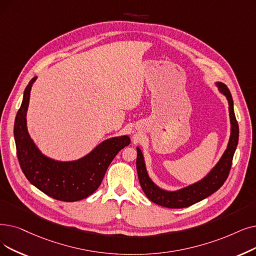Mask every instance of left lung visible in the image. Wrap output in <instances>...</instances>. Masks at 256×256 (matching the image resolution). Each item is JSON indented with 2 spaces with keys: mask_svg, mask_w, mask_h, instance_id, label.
Instances as JSON below:
<instances>
[{
  "mask_svg": "<svg viewBox=\"0 0 256 256\" xmlns=\"http://www.w3.org/2000/svg\"><path fill=\"white\" fill-rule=\"evenodd\" d=\"M216 86L218 88V91L226 96L229 104L231 132L226 150L214 168L202 180L181 188L179 190L168 192L162 190L150 180L146 168L143 154L141 150L137 148L136 168L139 182L142 190L152 202L168 208H185L202 201V200L216 192L228 178L232 165L233 154H234L238 143V124L234 110H233V99L229 88L222 82H216Z\"/></svg>",
  "mask_w": 256,
  "mask_h": 256,
  "instance_id": "obj_1",
  "label": "left lung"
}]
</instances>
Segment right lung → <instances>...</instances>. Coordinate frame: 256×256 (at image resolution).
<instances>
[{
  "label": "right lung",
  "instance_id": "add662e5",
  "mask_svg": "<svg viewBox=\"0 0 256 256\" xmlns=\"http://www.w3.org/2000/svg\"><path fill=\"white\" fill-rule=\"evenodd\" d=\"M36 76L26 86L14 121V140L20 166L28 181L47 196L64 202H75L91 196L102 184L115 156L130 143L128 136L102 141L84 157L75 161H58L42 154L27 130L30 91Z\"/></svg>",
  "mask_w": 256,
  "mask_h": 256
}]
</instances>
